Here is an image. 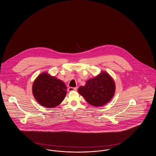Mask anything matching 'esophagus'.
Here are the masks:
<instances>
[{"label":"esophagus","mask_w":156,"mask_h":156,"mask_svg":"<svg viewBox=\"0 0 156 156\" xmlns=\"http://www.w3.org/2000/svg\"><path fill=\"white\" fill-rule=\"evenodd\" d=\"M77 90V87H69L68 89L69 91H76Z\"/></svg>","instance_id":"obj_1"}]
</instances>
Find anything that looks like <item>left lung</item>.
<instances>
[{
	"instance_id": "left-lung-1",
	"label": "left lung",
	"mask_w": 156,
	"mask_h": 156,
	"mask_svg": "<svg viewBox=\"0 0 156 156\" xmlns=\"http://www.w3.org/2000/svg\"><path fill=\"white\" fill-rule=\"evenodd\" d=\"M115 86L112 77L102 72L94 78L88 80L85 86H80L78 92L90 105L100 107L105 105L113 98Z\"/></svg>"
}]
</instances>
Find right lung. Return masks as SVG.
Returning a JSON list of instances; mask_svg holds the SVG:
<instances>
[{
	"instance_id": "1",
	"label": "right lung",
	"mask_w": 156,
	"mask_h": 156,
	"mask_svg": "<svg viewBox=\"0 0 156 156\" xmlns=\"http://www.w3.org/2000/svg\"><path fill=\"white\" fill-rule=\"evenodd\" d=\"M66 89L64 82L45 72L39 74L33 82L32 93L41 106L52 108L62 102L66 97Z\"/></svg>"
}]
</instances>
